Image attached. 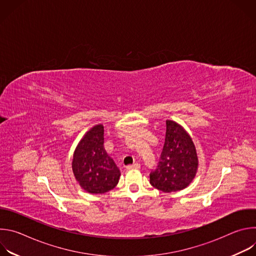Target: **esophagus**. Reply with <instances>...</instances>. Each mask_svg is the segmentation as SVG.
<instances>
[{
    "label": "esophagus",
    "mask_w": 256,
    "mask_h": 256,
    "mask_svg": "<svg viewBox=\"0 0 256 256\" xmlns=\"http://www.w3.org/2000/svg\"><path fill=\"white\" fill-rule=\"evenodd\" d=\"M140 165L138 163H134V164L128 165V166L126 167V169H128V170H130V169H140Z\"/></svg>",
    "instance_id": "esophagus-1"
}]
</instances>
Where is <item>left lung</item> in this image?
<instances>
[{
  "mask_svg": "<svg viewBox=\"0 0 256 256\" xmlns=\"http://www.w3.org/2000/svg\"><path fill=\"white\" fill-rule=\"evenodd\" d=\"M198 158L192 136L174 120H166L164 147L158 166L150 173V184L163 192L186 188L196 177Z\"/></svg>",
  "mask_w": 256,
  "mask_h": 256,
  "instance_id": "1",
  "label": "left lung"
}]
</instances>
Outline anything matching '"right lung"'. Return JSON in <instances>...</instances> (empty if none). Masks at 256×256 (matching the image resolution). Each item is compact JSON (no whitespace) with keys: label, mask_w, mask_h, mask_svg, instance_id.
<instances>
[{"label":"right lung","mask_w":256,"mask_h":256,"mask_svg":"<svg viewBox=\"0 0 256 256\" xmlns=\"http://www.w3.org/2000/svg\"><path fill=\"white\" fill-rule=\"evenodd\" d=\"M72 169L87 192L105 194L118 186L120 170L104 148L103 124L94 126L81 138L72 156Z\"/></svg>","instance_id":"1"}]
</instances>
